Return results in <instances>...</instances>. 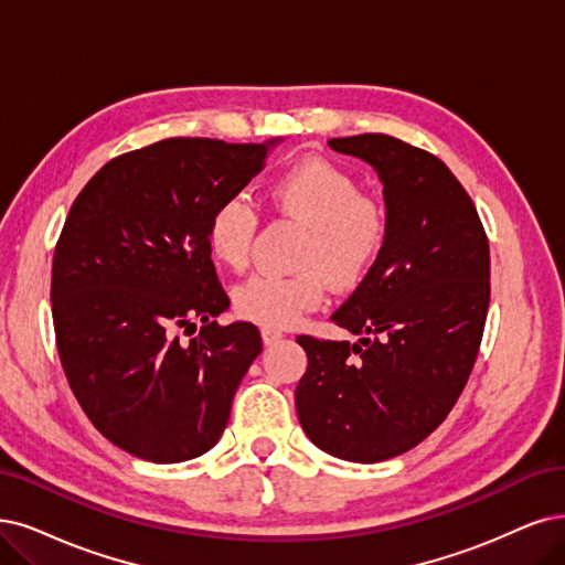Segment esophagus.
Listing matches in <instances>:
<instances>
[{
	"label": "esophagus",
	"mask_w": 565,
	"mask_h": 565,
	"mask_svg": "<svg viewBox=\"0 0 565 565\" xmlns=\"http://www.w3.org/2000/svg\"><path fill=\"white\" fill-rule=\"evenodd\" d=\"M260 335H263V342L265 344H275L284 338V332L277 330V328H260Z\"/></svg>",
	"instance_id": "1"
}]
</instances>
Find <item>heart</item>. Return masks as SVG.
Listing matches in <instances>:
<instances>
[{
  "label": "heart",
  "mask_w": 565,
  "mask_h": 565,
  "mask_svg": "<svg viewBox=\"0 0 565 565\" xmlns=\"http://www.w3.org/2000/svg\"><path fill=\"white\" fill-rule=\"evenodd\" d=\"M269 198L311 227L300 275H256L235 290L237 315L263 328H288L326 300L328 279L353 286L382 256L388 237L384 206L361 193L359 181L342 167L309 158L269 185ZM258 214L242 193L225 198L206 227L212 256L235 271L250 258Z\"/></svg>",
  "instance_id": "1"
}]
</instances>
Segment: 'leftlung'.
Segmentation results:
<instances>
[{
	"instance_id": "8db88e82",
	"label": "left lung",
	"mask_w": 565,
	"mask_h": 565,
	"mask_svg": "<svg viewBox=\"0 0 565 565\" xmlns=\"http://www.w3.org/2000/svg\"><path fill=\"white\" fill-rule=\"evenodd\" d=\"M384 185L388 237L330 319L359 342L300 335L298 419L342 461L401 456L440 426L475 365L489 311V239L449 167L388 135L330 139Z\"/></svg>"
}]
</instances>
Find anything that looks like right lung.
I'll return each mask as SVG.
<instances>
[{
	"instance_id": "right-lung-1",
	"label": "right lung",
	"mask_w": 565,
	"mask_h": 565,
	"mask_svg": "<svg viewBox=\"0 0 565 565\" xmlns=\"http://www.w3.org/2000/svg\"><path fill=\"white\" fill-rule=\"evenodd\" d=\"M279 141L164 139L104 164L70 209L51 277L60 361L93 426L143 461L212 449L263 351L254 323H216L230 300L206 227Z\"/></svg>"
}]
</instances>
